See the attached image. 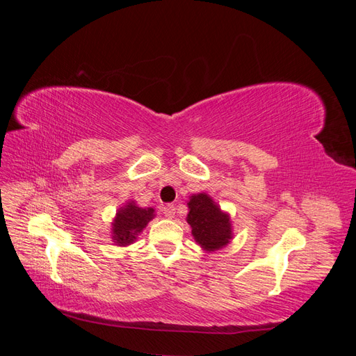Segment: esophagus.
<instances>
[{"mask_svg":"<svg viewBox=\"0 0 356 356\" xmlns=\"http://www.w3.org/2000/svg\"><path fill=\"white\" fill-rule=\"evenodd\" d=\"M161 211H163L165 217H168V218H172V217H174V215H175V204L168 203V204H165L163 208H161Z\"/></svg>","mask_w":356,"mask_h":356,"instance_id":"34e87169","label":"esophagus"}]
</instances>
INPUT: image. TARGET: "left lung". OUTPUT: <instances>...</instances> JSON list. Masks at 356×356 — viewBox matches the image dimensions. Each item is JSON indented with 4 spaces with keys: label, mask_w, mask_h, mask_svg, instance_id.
Wrapping results in <instances>:
<instances>
[{
    "label": "left lung",
    "mask_w": 356,
    "mask_h": 356,
    "mask_svg": "<svg viewBox=\"0 0 356 356\" xmlns=\"http://www.w3.org/2000/svg\"><path fill=\"white\" fill-rule=\"evenodd\" d=\"M187 222L196 242L207 251L220 250L232 239V225L229 215L224 213L212 199L200 193L191 196L188 202Z\"/></svg>",
    "instance_id": "left-lung-1"
}]
</instances>
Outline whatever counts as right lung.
<instances>
[{"instance_id": "add662e5", "label": "right lung", "mask_w": 356, "mask_h": 356, "mask_svg": "<svg viewBox=\"0 0 356 356\" xmlns=\"http://www.w3.org/2000/svg\"><path fill=\"white\" fill-rule=\"evenodd\" d=\"M153 217V208L143 209L138 208L134 202L127 203L124 208H120V211L117 212L113 224V239L120 246L132 243Z\"/></svg>"}]
</instances>
